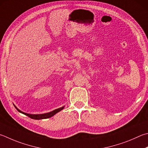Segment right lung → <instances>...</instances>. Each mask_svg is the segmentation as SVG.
Wrapping results in <instances>:
<instances>
[{"label":"right lung","instance_id":"obj_1","mask_svg":"<svg viewBox=\"0 0 148 148\" xmlns=\"http://www.w3.org/2000/svg\"><path fill=\"white\" fill-rule=\"evenodd\" d=\"M13 106H15V107L16 108V109L17 110L18 112H20L21 113H23L24 114L26 115V116H28V117L31 118L32 119H34V120H41V119H49V118L53 116V115H55L56 113H58V112L61 111V110L64 109V107L65 106H63L60 107V108H58V109H56L55 110H53V111L49 112H47V113H44V114H29V113H26L25 112H23L21 111V110L18 109L17 107H16L14 104H13Z\"/></svg>","mask_w":148,"mask_h":148}]
</instances>
